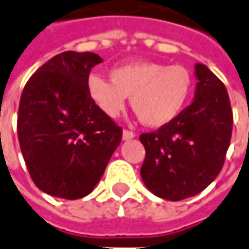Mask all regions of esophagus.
Returning a JSON list of instances; mask_svg holds the SVG:
<instances>
[{
    "label": "esophagus",
    "mask_w": 249,
    "mask_h": 249,
    "mask_svg": "<svg viewBox=\"0 0 249 249\" xmlns=\"http://www.w3.org/2000/svg\"><path fill=\"white\" fill-rule=\"evenodd\" d=\"M135 136H136V135H135L133 132H130V130L128 129L123 130V140H125V142H126V140H130V139H133Z\"/></svg>",
    "instance_id": "obj_1"
}]
</instances>
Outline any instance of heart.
<instances>
[{
  "mask_svg": "<svg viewBox=\"0 0 249 249\" xmlns=\"http://www.w3.org/2000/svg\"><path fill=\"white\" fill-rule=\"evenodd\" d=\"M110 80L98 74L89 76L86 88L90 100L107 117L124 110L126 97L142 123L160 128L173 123L190 100L193 75L180 64L133 62L117 66L109 72Z\"/></svg>",
  "mask_w": 249,
  "mask_h": 249,
  "instance_id": "heart-1",
  "label": "heart"
}]
</instances>
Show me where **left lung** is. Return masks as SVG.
I'll use <instances>...</instances> for the list:
<instances>
[{
    "instance_id": "1",
    "label": "left lung",
    "mask_w": 249,
    "mask_h": 249,
    "mask_svg": "<svg viewBox=\"0 0 249 249\" xmlns=\"http://www.w3.org/2000/svg\"><path fill=\"white\" fill-rule=\"evenodd\" d=\"M194 74L191 105L173 123L140 136L145 148L142 182L168 201L193 197L217 178L232 136L233 116L224 83L205 64H196Z\"/></svg>"
}]
</instances>
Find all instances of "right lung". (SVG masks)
Returning a JSON list of instances; mask_svg holds the SVG:
<instances>
[{
	"label": "right lung",
	"instance_id": "right-lung-1",
	"mask_svg": "<svg viewBox=\"0 0 249 249\" xmlns=\"http://www.w3.org/2000/svg\"><path fill=\"white\" fill-rule=\"evenodd\" d=\"M102 59L66 51L43 64L22 90L17 135L35 185L52 197H86L100 182L123 129L88 94L90 71Z\"/></svg>",
	"mask_w": 249,
	"mask_h": 249
}]
</instances>
